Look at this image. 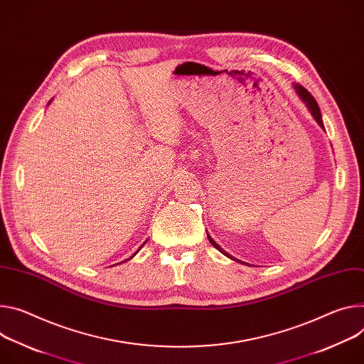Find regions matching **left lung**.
<instances>
[{
  "mask_svg": "<svg viewBox=\"0 0 364 364\" xmlns=\"http://www.w3.org/2000/svg\"><path fill=\"white\" fill-rule=\"evenodd\" d=\"M296 90H297V92H299V95L302 97V100L308 105V107H309V110L312 112V114H314V117H315V120L323 127V124H322V119H321V110H319V106L316 105V102H315V98L311 95V92L308 91V90H305L304 87H301V85H296ZM208 238H209V241H210V244L215 247V248H218L220 252H223L225 255H228L225 251H222V248L208 235ZM232 258V257H230ZM234 259V258H232Z\"/></svg>",
  "mask_w": 364,
  "mask_h": 364,
  "instance_id": "8db88e82",
  "label": "left lung"
}]
</instances>
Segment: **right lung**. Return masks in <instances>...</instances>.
Masks as SVG:
<instances>
[{
  "label": "right lung",
  "instance_id": "1",
  "mask_svg": "<svg viewBox=\"0 0 364 364\" xmlns=\"http://www.w3.org/2000/svg\"><path fill=\"white\" fill-rule=\"evenodd\" d=\"M144 244H145V242H144ZM144 244H142V245H144ZM141 248H142V247H141ZM141 248H139V250H141ZM139 250H138V251H139ZM138 251H136V252H138ZM136 252H135V254H136ZM135 254H134V255H135ZM134 255H132V257H134Z\"/></svg>",
  "mask_w": 364,
  "mask_h": 364
}]
</instances>
